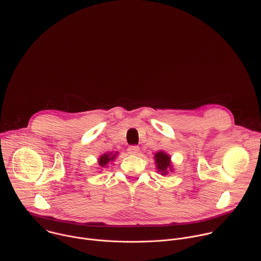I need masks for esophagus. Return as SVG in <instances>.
I'll return each mask as SVG.
<instances>
[{
	"label": "esophagus",
	"instance_id": "34e87169",
	"mask_svg": "<svg viewBox=\"0 0 261 261\" xmlns=\"http://www.w3.org/2000/svg\"><path fill=\"white\" fill-rule=\"evenodd\" d=\"M139 152V148L137 146H131L128 148V153L131 155H137Z\"/></svg>",
	"mask_w": 261,
	"mask_h": 261
}]
</instances>
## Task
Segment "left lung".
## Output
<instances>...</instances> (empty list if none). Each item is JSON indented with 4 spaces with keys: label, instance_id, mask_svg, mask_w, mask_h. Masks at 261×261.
I'll use <instances>...</instances> for the list:
<instances>
[{
    "label": "left lung",
    "instance_id": "obj_1",
    "mask_svg": "<svg viewBox=\"0 0 261 261\" xmlns=\"http://www.w3.org/2000/svg\"><path fill=\"white\" fill-rule=\"evenodd\" d=\"M154 158H155V163H156V169L162 176L168 175L169 172L173 171L171 157L169 154H167L163 151H159V152L155 153Z\"/></svg>",
    "mask_w": 261,
    "mask_h": 261
}]
</instances>
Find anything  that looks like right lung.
Listing matches in <instances>:
<instances>
[{
	"label": "right lung",
	"instance_id": "add662e5",
	"mask_svg": "<svg viewBox=\"0 0 261 261\" xmlns=\"http://www.w3.org/2000/svg\"><path fill=\"white\" fill-rule=\"evenodd\" d=\"M116 155H117V153L112 154V152H110V153H106V154H103V155L98 159V163H99V165H100L101 168H106V167H107V164H108L109 162H111V161H113V160L115 159Z\"/></svg>",
	"mask_w": 261,
	"mask_h": 261
}]
</instances>
